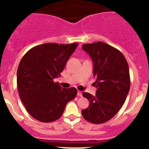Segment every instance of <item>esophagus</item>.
I'll use <instances>...</instances> for the list:
<instances>
[{
  "mask_svg": "<svg viewBox=\"0 0 149 149\" xmlns=\"http://www.w3.org/2000/svg\"><path fill=\"white\" fill-rule=\"evenodd\" d=\"M78 97H80L83 96V95H82V92H81V91H78Z\"/></svg>",
  "mask_w": 149,
  "mask_h": 149,
  "instance_id": "obj_1",
  "label": "esophagus"
}]
</instances>
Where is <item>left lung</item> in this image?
<instances>
[{"instance_id":"1","label":"left lung","mask_w":149,"mask_h":149,"mask_svg":"<svg viewBox=\"0 0 149 149\" xmlns=\"http://www.w3.org/2000/svg\"><path fill=\"white\" fill-rule=\"evenodd\" d=\"M82 49L91 57L97 90L95 96L83 92L90 104L81 113L88 122L104 123L111 119L125 103L130 88L129 66L122 52L105 42L84 44Z\"/></svg>"}]
</instances>
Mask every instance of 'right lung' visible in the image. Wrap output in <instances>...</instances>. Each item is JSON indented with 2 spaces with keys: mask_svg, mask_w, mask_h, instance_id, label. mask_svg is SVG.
<instances>
[{
  "mask_svg": "<svg viewBox=\"0 0 149 149\" xmlns=\"http://www.w3.org/2000/svg\"><path fill=\"white\" fill-rule=\"evenodd\" d=\"M78 45L76 42L42 44L22 57L17 73L19 95L27 111L37 120H57L68 102L76 97V88H63L53 80L61 76Z\"/></svg>",
  "mask_w": 149,
  "mask_h": 149,
  "instance_id": "1",
  "label": "right lung"
}]
</instances>
